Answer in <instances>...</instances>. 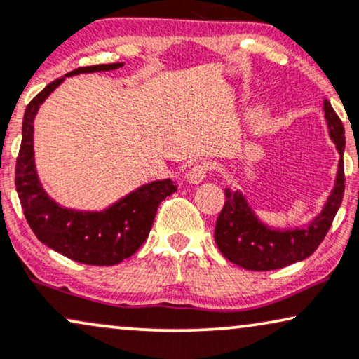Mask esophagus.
Returning <instances> with one entry per match:
<instances>
[{
  "mask_svg": "<svg viewBox=\"0 0 359 359\" xmlns=\"http://www.w3.org/2000/svg\"><path fill=\"white\" fill-rule=\"evenodd\" d=\"M208 174V164H195L194 167H190V170L187 172V175H185V179H187L189 184H201L203 179H205Z\"/></svg>",
  "mask_w": 359,
  "mask_h": 359,
  "instance_id": "esophagus-1",
  "label": "esophagus"
}]
</instances>
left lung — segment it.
Masks as SVG:
<instances>
[{
  "mask_svg": "<svg viewBox=\"0 0 359 359\" xmlns=\"http://www.w3.org/2000/svg\"><path fill=\"white\" fill-rule=\"evenodd\" d=\"M325 119L330 137L338 149L339 162L334 187L331 190L323 210L305 226L271 229L262 224L242 192L225 189V203L215 225V242L226 260L245 270L269 271L283 269L311 255L328 233L331 222L341 205L344 194V127L331 107L323 102Z\"/></svg>",
  "mask_w": 359,
  "mask_h": 359,
  "instance_id": "left-lung-1",
  "label": "left lung"
}]
</instances>
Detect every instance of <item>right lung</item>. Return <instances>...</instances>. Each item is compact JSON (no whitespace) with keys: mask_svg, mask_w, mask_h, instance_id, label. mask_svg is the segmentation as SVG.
<instances>
[{"mask_svg":"<svg viewBox=\"0 0 359 359\" xmlns=\"http://www.w3.org/2000/svg\"><path fill=\"white\" fill-rule=\"evenodd\" d=\"M121 66L124 65H96L67 72L41 90L28 104L22 119V139L16 158L15 182L26 220L39 242L86 265L111 266L134 255L149 237L161 202L177 190V185L170 179L156 180L140 185L106 210L79 212L54 202L39 182L34 165L33 122L41 104L65 78L81 72L112 71Z\"/></svg>","mask_w":359,"mask_h":359,"instance_id":"add662e5","label":"right lung"}]
</instances>
